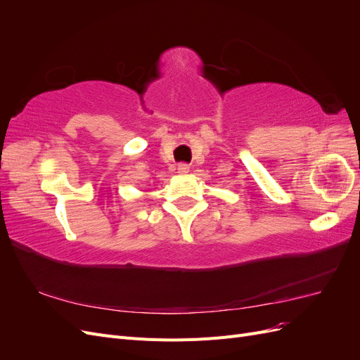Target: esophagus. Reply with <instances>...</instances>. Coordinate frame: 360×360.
Masks as SVG:
<instances>
[{
	"label": "esophagus",
	"mask_w": 360,
	"mask_h": 360,
	"mask_svg": "<svg viewBox=\"0 0 360 360\" xmlns=\"http://www.w3.org/2000/svg\"><path fill=\"white\" fill-rule=\"evenodd\" d=\"M179 172L181 174V176H184V174H188L189 172V169H191V167L188 165V163H180V165H179Z\"/></svg>",
	"instance_id": "esophagus-1"
}]
</instances>
